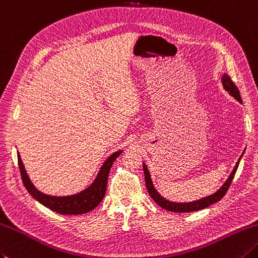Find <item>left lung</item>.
<instances>
[{"instance_id":"left-lung-1","label":"left lung","mask_w":258,"mask_h":258,"mask_svg":"<svg viewBox=\"0 0 258 258\" xmlns=\"http://www.w3.org/2000/svg\"><path fill=\"white\" fill-rule=\"evenodd\" d=\"M221 84H223V87L225 88L226 92H228V94L230 96H233L236 100H238L239 103H241L239 90L236 87V85L231 82V79L229 78V76L227 74H224L223 77H221ZM244 153H245V150H244V152L241 153V155L239 156L238 161L236 162L235 168L233 169V171H231V173L229 174L228 179L225 181V183L221 185L220 188L216 191V192L211 194L207 197H204V198L198 199V200L189 201V203H175V201H170L168 199H165L164 197L161 196L154 188L153 182H152V178H151V174L148 170V166L145 165V163H143L145 184H146V188H148L149 195L151 196V198H152L155 203L161 207V208H163L168 211H172V213H192V211H198L201 209H205V208H207V207L218 203V201L226 195L227 190H228L229 185L231 183V181H233V179H234L237 168H238L239 162H240L241 158H243Z\"/></svg>"}]
</instances>
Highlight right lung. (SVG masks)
<instances>
[{
  "mask_svg": "<svg viewBox=\"0 0 258 258\" xmlns=\"http://www.w3.org/2000/svg\"><path fill=\"white\" fill-rule=\"evenodd\" d=\"M122 152L123 150H118L110 154L105 160L103 165L100 166L93 182L80 192L70 196H51L41 192L35 188L30 180L19 153L18 162L25 189L35 200L50 210L54 211V213L61 215H82L95 209L103 200L106 192V186H107V178L110 168H112L114 161L118 158L119 154H122Z\"/></svg>",
  "mask_w": 258,
  "mask_h": 258,
  "instance_id": "right-lung-1",
  "label": "right lung"
}]
</instances>
